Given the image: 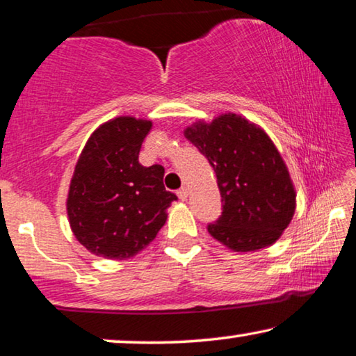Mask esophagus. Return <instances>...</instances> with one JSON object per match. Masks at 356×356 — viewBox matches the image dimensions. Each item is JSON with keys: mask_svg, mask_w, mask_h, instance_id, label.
I'll list each match as a JSON object with an SVG mask.
<instances>
[{"mask_svg": "<svg viewBox=\"0 0 356 356\" xmlns=\"http://www.w3.org/2000/svg\"><path fill=\"white\" fill-rule=\"evenodd\" d=\"M177 194H178V197L181 199V200H186L188 199V188H179L178 191H177Z\"/></svg>", "mask_w": 356, "mask_h": 356, "instance_id": "1", "label": "esophagus"}]
</instances>
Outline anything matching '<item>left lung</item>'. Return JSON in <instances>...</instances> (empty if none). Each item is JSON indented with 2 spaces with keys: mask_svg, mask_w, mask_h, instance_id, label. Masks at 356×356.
<instances>
[{
  "mask_svg": "<svg viewBox=\"0 0 356 356\" xmlns=\"http://www.w3.org/2000/svg\"><path fill=\"white\" fill-rule=\"evenodd\" d=\"M184 135L212 165L221 194V215L207 225L209 233L236 252L264 249L280 239L296 210V191L266 133L225 114Z\"/></svg>",
  "mask_w": 356,
  "mask_h": 356,
  "instance_id": "8db88e82",
  "label": "left lung"
}]
</instances>
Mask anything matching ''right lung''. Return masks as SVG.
<instances>
[{"label": "right lung", "instance_id": "obj_1", "mask_svg": "<svg viewBox=\"0 0 356 356\" xmlns=\"http://www.w3.org/2000/svg\"><path fill=\"white\" fill-rule=\"evenodd\" d=\"M152 123L118 117L92 133L72 177L67 215L81 245L104 259H130L165 225L177 195L162 165L143 167L140 151Z\"/></svg>", "mask_w": 356, "mask_h": 356}]
</instances>
